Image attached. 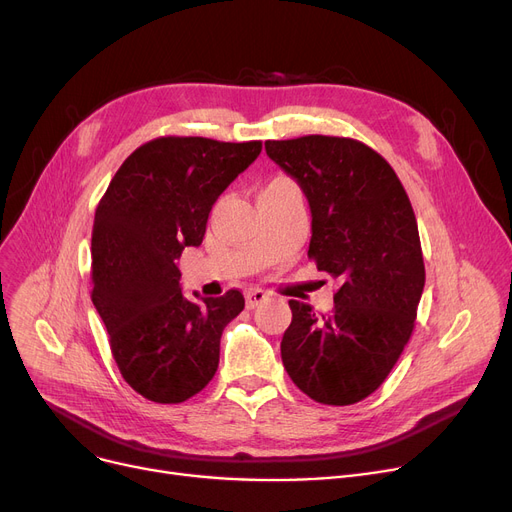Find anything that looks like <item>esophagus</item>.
I'll use <instances>...</instances> for the list:
<instances>
[{
	"label": "esophagus",
	"mask_w": 512,
	"mask_h": 512,
	"mask_svg": "<svg viewBox=\"0 0 512 512\" xmlns=\"http://www.w3.org/2000/svg\"><path fill=\"white\" fill-rule=\"evenodd\" d=\"M245 299H247V307L255 309L257 305H261L267 299V292L261 290V288H251V290H247Z\"/></svg>",
	"instance_id": "esophagus-1"
}]
</instances>
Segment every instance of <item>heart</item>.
<instances>
[{
    "label": "heart",
    "mask_w": 512,
    "mask_h": 512,
    "mask_svg": "<svg viewBox=\"0 0 512 512\" xmlns=\"http://www.w3.org/2000/svg\"><path fill=\"white\" fill-rule=\"evenodd\" d=\"M286 184H292V182H290L288 178H284V176H278V178H274L267 186H286Z\"/></svg>",
    "instance_id": "b5f03b06"
}]
</instances>
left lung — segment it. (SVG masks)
<instances>
[{
    "instance_id": "1",
    "label": "left lung",
    "mask_w": 512,
    "mask_h": 512,
    "mask_svg": "<svg viewBox=\"0 0 512 512\" xmlns=\"http://www.w3.org/2000/svg\"><path fill=\"white\" fill-rule=\"evenodd\" d=\"M311 207L309 259L340 288L334 309L288 301L280 351L290 380L321 405L378 390L407 346L425 286L415 211L388 161L355 139L265 141Z\"/></svg>"
}]
</instances>
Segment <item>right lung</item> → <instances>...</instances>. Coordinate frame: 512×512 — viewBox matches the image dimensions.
Here are the masks:
<instances>
[{"label": "right lung", "mask_w": 512, "mask_h": 512, "mask_svg": "<svg viewBox=\"0 0 512 512\" xmlns=\"http://www.w3.org/2000/svg\"><path fill=\"white\" fill-rule=\"evenodd\" d=\"M259 153L261 141L159 137L124 159L97 205L91 299L122 378L147 400L184 402L218 371L222 332L245 297L184 299L176 261L201 245L215 199Z\"/></svg>", "instance_id": "obj_1"}]
</instances>
